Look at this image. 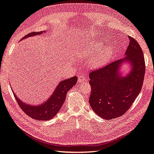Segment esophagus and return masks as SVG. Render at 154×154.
Segmentation results:
<instances>
[{
	"mask_svg": "<svg viewBox=\"0 0 154 154\" xmlns=\"http://www.w3.org/2000/svg\"><path fill=\"white\" fill-rule=\"evenodd\" d=\"M85 81H86V77L84 75H80L78 78V82L79 83H83V82H85Z\"/></svg>",
	"mask_w": 154,
	"mask_h": 154,
	"instance_id": "34e87169",
	"label": "esophagus"
}]
</instances>
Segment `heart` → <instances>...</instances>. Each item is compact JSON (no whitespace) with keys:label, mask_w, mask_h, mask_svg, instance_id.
<instances>
[{"label":"heart","mask_w":154,"mask_h":154,"mask_svg":"<svg viewBox=\"0 0 154 154\" xmlns=\"http://www.w3.org/2000/svg\"><path fill=\"white\" fill-rule=\"evenodd\" d=\"M101 46V44L100 42H97L94 46L91 47H84L81 48L82 55L83 56H91V58L89 62L91 67L92 68H98V67H102L108 62L110 57L112 51V46H108L103 49L100 52L94 54L98 51V48Z\"/></svg>","instance_id":"b5f03b06"}]
</instances>
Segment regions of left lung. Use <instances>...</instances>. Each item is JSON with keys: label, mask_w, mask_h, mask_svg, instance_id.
Instances as JSON below:
<instances>
[{"label": "left lung", "mask_w": 154, "mask_h": 154, "mask_svg": "<svg viewBox=\"0 0 154 154\" xmlns=\"http://www.w3.org/2000/svg\"><path fill=\"white\" fill-rule=\"evenodd\" d=\"M129 45L123 58L89 74L91 94L89 103L98 116L106 120L124 115L140 93L145 74L144 54L140 45L128 36ZM128 63L130 70H121Z\"/></svg>", "instance_id": "8db88e82"}]
</instances>
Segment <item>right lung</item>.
I'll return each instance as SVG.
<instances>
[{
    "label": "right lung",
    "mask_w": 154,
    "mask_h": 154,
    "mask_svg": "<svg viewBox=\"0 0 154 154\" xmlns=\"http://www.w3.org/2000/svg\"><path fill=\"white\" fill-rule=\"evenodd\" d=\"M43 33H46V31H40L37 33L33 32L23 37L21 41L31 37L40 35ZM77 81V77L76 76L61 81L50 97L46 101L38 105L30 104L23 102L17 98V96L14 91L12 92L21 109H22L27 116L38 121H48L57 115L65 102L67 92L74 85H75Z\"/></svg>",
    "instance_id": "1"
}]
</instances>
